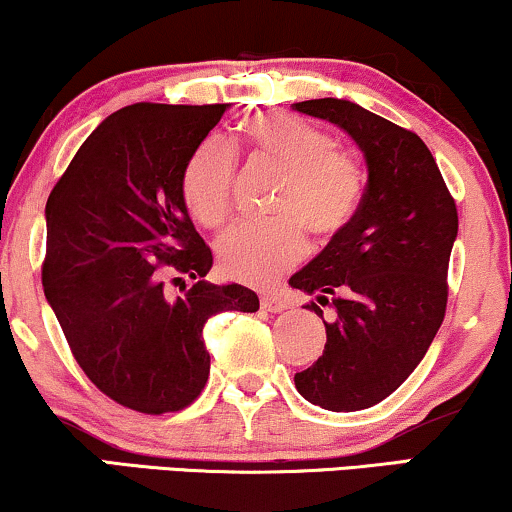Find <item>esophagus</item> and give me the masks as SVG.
Returning a JSON list of instances; mask_svg holds the SVG:
<instances>
[{
	"instance_id": "esophagus-1",
	"label": "esophagus",
	"mask_w": 512,
	"mask_h": 512,
	"mask_svg": "<svg viewBox=\"0 0 512 512\" xmlns=\"http://www.w3.org/2000/svg\"><path fill=\"white\" fill-rule=\"evenodd\" d=\"M261 308H263V311H268V313H282V311H287V308H289V299H287V296L275 294V292L263 294L261 296Z\"/></svg>"
}]
</instances>
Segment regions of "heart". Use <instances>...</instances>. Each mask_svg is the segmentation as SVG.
I'll return each mask as SVG.
<instances>
[{
  "instance_id": "obj_1",
  "label": "heart",
  "mask_w": 512,
  "mask_h": 512,
  "mask_svg": "<svg viewBox=\"0 0 512 512\" xmlns=\"http://www.w3.org/2000/svg\"><path fill=\"white\" fill-rule=\"evenodd\" d=\"M244 140L256 159L285 173L277 189L273 220L237 223L218 239V263L232 280L268 285L292 270L315 244L342 237L363 201V170L337 149L330 132L280 113L254 116L244 125ZM235 187V156L230 144L213 137L201 144L182 178V199L204 227L230 218Z\"/></svg>"
}]
</instances>
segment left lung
<instances>
[{"label":"left lung","mask_w":512,"mask_h":512,"mask_svg":"<svg viewBox=\"0 0 512 512\" xmlns=\"http://www.w3.org/2000/svg\"><path fill=\"white\" fill-rule=\"evenodd\" d=\"M292 106L344 128L368 163L349 230L289 280L315 296L308 306L315 315L333 308L331 323L323 319V356L296 372V389L315 406L351 413L394 394L444 323L458 208L415 132L346 99Z\"/></svg>","instance_id":"1"}]
</instances>
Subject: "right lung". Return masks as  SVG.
Returning <instances> with one entry per match:
<instances>
[{
    "label": "right lung",
    "mask_w": 512,
    "mask_h": 512,
    "mask_svg": "<svg viewBox=\"0 0 512 512\" xmlns=\"http://www.w3.org/2000/svg\"><path fill=\"white\" fill-rule=\"evenodd\" d=\"M225 109L140 102L111 113L47 199L44 296L82 372L137 413L197 401L211 372L208 318L258 311L251 289L204 280L213 256L182 199L187 163Z\"/></svg>",
    "instance_id": "right-lung-1"
}]
</instances>
